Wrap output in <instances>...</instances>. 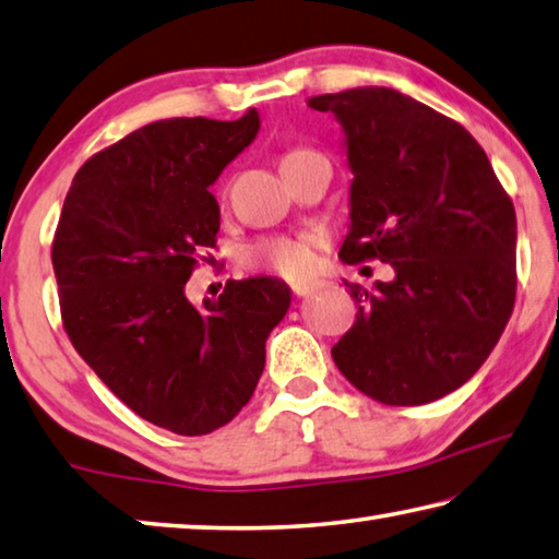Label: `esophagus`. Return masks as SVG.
I'll return each instance as SVG.
<instances>
[{
  "instance_id": "34e87169",
  "label": "esophagus",
  "mask_w": 559,
  "mask_h": 559,
  "mask_svg": "<svg viewBox=\"0 0 559 559\" xmlns=\"http://www.w3.org/2000/svg\"><path fill=\"white\" fill-rule=\"evenodd\" d=\"M314 289H317L314 282H297V285H292V292H295L297 297H309Z\"/></svg>"
}]
</instances>
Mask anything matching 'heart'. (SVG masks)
Instances as JSON below:
<instances>
[{
  "label": "heart",
  "mask_w": 559,
  "mask_h": 559,
  "mask_svg": "<svg viewBox=\"0 0 559 559\" xmlns=\"http://www.w3.org/2000/svg\"><path fill=\"white\" fill-rule=\"evenodd\" d=\"M311 154L317 152L307 150V146H295V150H289L285 156H282V164L305 159V156H311ZM311 245H314V240H311L309 235H301V238L260 240L242 252V260L252 264V267L277 272L282 277H301V274L309 272L311 260H314Z\"/></svg>",
  "instance_id": "b5f03b06"
}]
</instances>
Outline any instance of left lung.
Segmentation results:
<instances>
[{
	"label": "left lung",
	"mask_w": 559,
	"mask_h": 559,
	"mask_svg": "<svg viewBox=\"0 0 559 559\" xmlns=\"http://www.w3.org/2000/svg\"><path fill=\"white\" fill-rule=\"evenodd\" d=\"M344 130L350 225L338 258L390 262L395 277L348 285L358 314L331 348L360 393L425 405L491 356L515 301V209L472 134L393 87L317 95Z\"/></svg>",
	"instance_id": "1"
}]
</instances>
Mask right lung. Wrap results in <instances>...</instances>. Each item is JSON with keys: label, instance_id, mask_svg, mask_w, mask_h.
I'll return each mask as SVG.
<instances>
[{"label": "right lung", "instance_id": "1", "mask_svg": "<svg viewBox=\"0 0 559 559\" xmlns=\"http://www.w3.org/2000/svg\"><path fill=\"white\" fill-rule=\"evenodd\" d=\"M258 132V110L144 124L78 169L56 228L68 338L132 413L174 435H209L248 405L292 305L277 277L228 282L201 309L186 297L221 228L209 189Z\"/></svg>", "mask_w": 559, "mask_h": 559}]
</instances>
